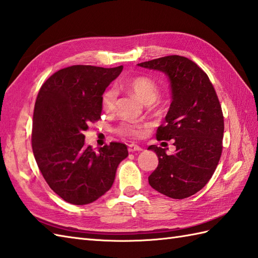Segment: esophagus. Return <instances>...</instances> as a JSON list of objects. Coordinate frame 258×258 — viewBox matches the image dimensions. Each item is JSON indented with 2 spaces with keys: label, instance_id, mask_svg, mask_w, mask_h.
Returning a JSON list of instances; mask_svg holds the SVG:
<instances>
[{
  "label": "esophagus",
  "instance_id": "1",
  "mask_svg": "<svg viewBox=\"0 0 258 258\" xmlns=\"http://www.w3.org/2000/svg\"><path fill=\"white\" fill-rule=\"evenodd\" d=\"M142 151V147L139 145H135V144H130L128 145V152L130 153H134V152H140Z\"/></svg>",
  "mask_w": 258,
  "mask_h": 258
}]
</instances>
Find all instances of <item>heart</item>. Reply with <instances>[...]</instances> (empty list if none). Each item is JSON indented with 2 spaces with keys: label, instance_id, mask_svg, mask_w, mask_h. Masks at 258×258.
I'll return each mask as SVG.
<instances>
[{
  "label": "heart",
  "instance_id": "1",
  "mask_svg": "<svg viewBox=\"0 0 258 258\" xmlns=\"http://www.w3.org/2000/svg\"><path fill=\"white\" fill-rule=\"evenodd\" d=\"M120 87L133 92L140 100L145 104H151L154 102L158 95L157 84L152 79L144 75H139L123 81L119 84ZM115 102H116V92L113 87L104 91L101 98L102 107L105 112L111 113L115 108ZM146 126L140 123H130L122 122L117 127V132L128 138H141L144 134Z\"/></svg>",
  "mask_w": 258,
  "mask_h": 258
}]
</instances>
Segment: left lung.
Listing matches in <instances>:
<instances>
[{"label":"left lung","mask_w":258,"mask_h":258,"mask_svg":"<svg viewBox=\"0 0 258 258\" xmlns=\"http://www.w3.org/2000/svg\"><path fill=\"white\" fill-rule=\"evenodd\" d=\"M138 65L165 73L172 92L166 125L157 128L156 138L173 140L176 151L168 155L166 149L149 146L158 157L149 183L171 199H186L204 187L220 162L224 135L220 101L207 74L187 57L169 55Z\"/></svg>","instance_id":"left-lung-1"}]
</instances>
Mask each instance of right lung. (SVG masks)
<instances>
[{"label":"right lung","mask_w":258,"mask_h":258,"mask_svg":"<svg viewBox=\"0 0 258 258\" xmlns=\"http://www.w3.org/2000/svg\"><path fill=\"white\" fill-rule=\"evenodd\" d=\"M122 70L73 65L50 76L37 94L33 153L48 186L71 204H90L105 194L128 155L126 145L116 142L96 153L83 134L101 118L102 94Z\"/></svg>","instance_id":"obj_1"}]
</instances>
